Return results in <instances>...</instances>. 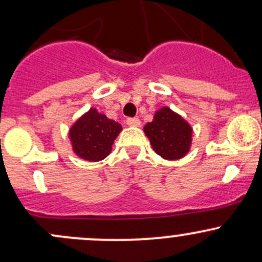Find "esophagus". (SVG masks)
Returning a JSON list of instances; mask_svg holds the SVG:
<instances>
[{"label": "esophagus", "mask_w": 262, "mask_h": 262, "mask_svg": "<svg viewBox=\"0 0 262 262\" xmlns=\"http://www.w3.org/2000/svg\"><path fill=\"white\" fill-rule=\"evenodd\" d=\"M126 124L129 126H139L140 120L138 119V118H128V119H126Z\"/></svg>", "instance_id": "esophagus-1"}]
</instances>
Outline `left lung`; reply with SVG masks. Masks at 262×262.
I'll return each mask as SVG.
<instances>
[{
  "label": "left lung",
  "mask_w": 262,
  "mask_h": 262,
  "mask_svg": "<svg viewBox=\"0 0 262 262\" xmlns=\"http://www.w3.org/2000/svg\"><path fill=\"white\" fill-rule=\"evenodd\" d=\"M144 133L155 153L164 159H180L190 149L191 126L168 107L154 114L153 122L144 126Z\"/></svg>",
  "instance_id": "1"
}]
</instances>
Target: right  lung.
<instances>
[{
  "instance_id": "right-lung-1",
  "label": "right lung",
  "mask_w": 262,
  "mask_h": 262,
  "mask_svg": "<svg viewBox=\"0 0 262 262\" xmlns=\"http://www.w3.org/2000/svg\"><path fill=\"white\" fill-rule=\"evenodd\" d=\"M120 130V124L98 113L97 109H89L70 130L74 153L88 162H99L111 153Z\"/></svg>"
}]
</instances>
